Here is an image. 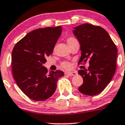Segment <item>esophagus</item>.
<instances>
[{"label": "esophagus", "instance_id": "34e87169", "mask_svg": "<svg viewBox=\"0 0 125 125\" xmlns=\"http://www.w3.org/2000/svg\"><path fill=\"white\" fill-rule=\"evenodd\" d=\"M66 75H68L69 76H75L77 74V72H68L65 73Z\"/></svg>", "mask_w": 125, "mask_h": 125}]
</instances>
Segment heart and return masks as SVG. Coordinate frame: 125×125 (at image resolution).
I'll return each mask as SVG.
<instances>
[{"label":"heart","instance_id":"b5f03b06","mask_svg":"<svg viewBox=\"0 0 125 125\" xmlns=\"http://www.w3.org/2000/svg\"><path fill=\"white\" fill-rule=\"evenodd\" d=\"M76 42H78L77 40H76L75 37H69L67 38V42H68V44L69 45V46ZM61 66L65 69H70L72 68V64L70 62H69L65 61L63 62L62 63Z\"/></svg>","mask_w":125,"mask_h":125}]
</instances>
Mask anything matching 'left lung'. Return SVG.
I'll use <instances>...</instances> for the list:
<instances>
[{
	"label": "left lung",
	"instance_id": "8db88e82",
	"mask_svg": "<svg viewBox=\"0 0 125 125\" xmlns=\"http://www.w3.org/2000/svg\"><path fill=\"white\" fill-rule=\"evenodd\" d=\"M73 32L81 45L78 65L88 60L90 64L88 69L78 71L83 80L78 90L85 95H97L108 85L116 72L117 47L100 26L87 23L75 27Z\"/></svg>",
	"mask_w": 125,
	"mask_h": 125
}]
</instances>
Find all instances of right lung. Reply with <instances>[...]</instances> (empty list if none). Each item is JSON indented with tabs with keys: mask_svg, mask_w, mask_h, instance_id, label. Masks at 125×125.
Instances as JSON below:
<instances>
[{
	"mask_svg": "<svg viewBox=\"0 0 125 125\" xmlns=\"http://www.w3.org/2000/svg\"><path fill=\"white\" fill-rule=\"evenodd\" d=\"M62 33L61 26L33 30L20 40L12 53V70L16 83L28 98L44 101L55 92L63 72L48 73L43 66Z\"/></svg>",
	"mask_w": 125,
	"mask_h": 125,
	"instance_id": "add662e5",
	"label": "right lung"
}]
</instances>
